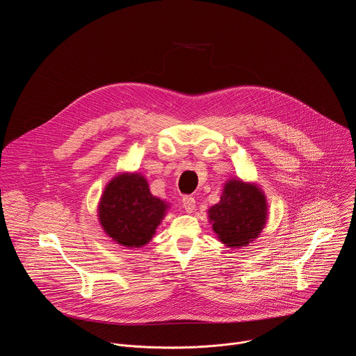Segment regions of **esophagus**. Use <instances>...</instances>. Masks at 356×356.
<instances>
[{
    "instance_id": "1",
    "label": "esophagus",
    "mask_w": 356,
    "mask_h": 356,
    "mask_svg": "<svg viewBox=\"0 0 356 356\" xmlns=\"http://www.w3.org/2000/svg\"><path fill=\"white\" fill-rule=\"evenodd\" d=\"M181 202H183V207H184V210H186L187 213H193V211H194V209H195V200H194L193 197L184 195L183 200H181Z\"/></svg>"
}]
</instances>
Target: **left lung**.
<instances>
[{
	"label": "left lung",
	"mask_w": 356,
	"mask_h": 356,
	"mask_svg": "<svg viewBox=\"0 0 356 356\" xmlns=\"http://www.w3.org/2000/svg\"><path fill=\"white\" fill-rule=\"evenodd\" d=\"M209 213L214 232L227 246H246L266 222V200L257 186L231 180Z\"/></svg>",
	"instance_id": "left-lung-1"
}]
</instances>
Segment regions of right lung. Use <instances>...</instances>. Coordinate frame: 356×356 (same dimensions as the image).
<instances>
[{
	"instance_id": "right-lung-1",
	"label": "right lung",
	"mask_w": 356,
	"mask_h": 356,
	"mask_svg": "<svg viewBox=\"0 0 356 356\" xmlns=\"http://www.w3.org/2000/svg\"><path fill=\"white\" fill-rule=\"evenodd\" d=\"M165 210V202L150 194L142 176L120 175L101 197L99 221L115 242L139 248L155 234Z\"/></svg>"
}]
</instances>
